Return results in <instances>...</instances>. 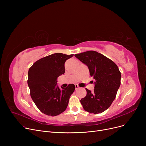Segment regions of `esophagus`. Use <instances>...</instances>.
I'll use <instances>...</instances> for the list:
<instances>
[{"mask_svg":"<svg viewBox=\"0 0 146 146\" xmlns=\"http://www.w3.org/2000/svg\"><path fill=\"white\" fill-rule=\"evenodd\" d=\"M79 86L78 85H76H76H75V89L76 90V89H79Z\"/></svg>","mask_w":146,"mask_h":146,"instance_id":"1","label":"esophagus"}]
</instances>
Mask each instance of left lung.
I'll list each match as a JSON object with an SVG mask.
<instances>
[{
  "mask_svg": "<svg viewBox=\"0 0 146 146\" xmlns=\"http://www.w3.org/2000/svg\"><path fill=\"white\" fill-rule=\"evenodd\" d=\"M74 56L86 64L95 82L94 91L86 88V96L80 100L86 111L97 114L108 109L116 97L121 75L117 64L101 53L88 51Z\"/></svg>",
  "mask_w": 146,
  "mask_h": 146,
  "instance_id": "1",
  "label": "left lung"
}]
</instances>
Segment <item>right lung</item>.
<instances>
[{"mask_svg": "<svg viewBox=\"0 0 146 146\" xmlns=\"http://www.w3.org/2000/svg\"><path fill=\"white\" fill-rule=\"evenodd\" d=\"M73 54L54 53L36 61L28 70V85L34 102L42 113L56 116L64 112L75 86L60 88L57 78L65 72L66 61Z\"/></svg>", "mask_w": 146, "mask_h": 146, "instance_id": "add662e5", "label": "right lung"}]
</instances>
